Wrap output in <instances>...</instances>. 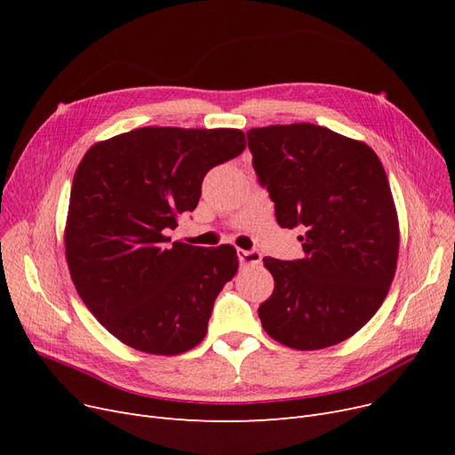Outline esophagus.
<instances>
[{
    "instance_id": "obj_1",
    "label": "esophagus",
    "mask_w": 455,
    "mask_h": 455,
    "mask_svg": "<svg viewBox=\"0 0 455 455\" xmlns=\"http://www.w3.org/2000/svg\"><path fill=\"white\" fill-rule=\"evenodd\" d=\"M237 258L243 266H259L261 264V252L258 251H243V249H237Z\"/></svg>"
}]
</instances>
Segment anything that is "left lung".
<instances>
[{
    "label": "left lung",
    "instance_id": "left-lung-1",
    "mask_svg": "<svg viewBox=\"0 0 455 455\" xmlns=\"http://www.w3.org/2000/svg\"><path fill=\"white\" fill-rule=\"evenodd\" d=\"M252 165L282 228L302 227L304 258H264L273 295L258 315L290 348L319 350L362 330L389 293L400 228L378 155L314 124L247 132Z\"/></svg>",
    "mask_w": 455,
    "mask_h": 455
}]
</instances>
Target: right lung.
Wrapping results in <instances>:
<instances>
[{
  "label": "right lung",
  "mask_w": 455,
  "mask_h": 455,
  "mask_svg": "<svg viewBox=\"0 0 455 455\" xmlns=\"http://www.w3.org/2000/svg\"><path fill=\"white\" fill-rule=\"evenodd\" d=\"M245 149L240 129L141 127L93 143L71 184L66 261L92 315L146 354L197 347L237 271L232 245L170 243L204 175Z\"/></svg>",
  "instance_id": "1"
}]
</instances>
